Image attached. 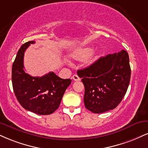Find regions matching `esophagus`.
<instances>
[{"label":"esophagus","instance_id":"esophagus-1","mask_svg":"<svg viewBox=\"0 0 148 148\" xmlns=\"http://www.w3.org/2000/svg\"><path fill=\"white\" fill-rule=\"evenodd\" d=\"M72 79L74 80V81H80V78H79V76H78V75H76V74H74V75H73L72 76Z\"/></svg>","mask_w":148,"mask_h":148}]
</instances>
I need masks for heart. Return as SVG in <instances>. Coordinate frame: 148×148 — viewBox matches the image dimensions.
Instances as JSON below:
<instances>
[{"mask_svg":"<svg viewBox=\"0 0 148 148\" xmlns=\"http://www.w3.org/2000/svg\"><path fill=\"white\" fill-rule=\"evenodd\" d=\"M93 52V49L92 47H83L76 49L72 53L71 56L75 60H83L92 54ZM92 60L89 61V63H91Z\"/></svg>","mask_w":148,"mask_h":148,"instance_id":"1","label":"heart"}]
</instances>
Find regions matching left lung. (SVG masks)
Segmentation results:
<instances>
[{
  "label": "left lung",
  "instance_id": "left-lung-1",
  "mask_svg": "<svg viewBox=\"0 0 148 148\" xmlns=\"http://www.w3.org/2000/svg\"><path fill=\"white\" fill-rule=\"evenodd\" d=\"M85 86L84 104L92 112L114 109L130 84L131 69L125 50L101 57L91 65L77 71Z\"/></svg>",
  "mask_w": 148,
  "mask_h": 148
}]
</instances>
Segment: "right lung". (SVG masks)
I'll use <instances>...</instances> for the list:
<instances>
[{
    "label": "right lung",
    "mask_w": 148,
    "mask_h": 148,
    "mask_svg": "<svg viewBox=\"0 0 148 148\" xmlns=\"http://www.w3.org/2000/svg\"><path fill=\"white\" fill-rule=\"evenodd\" d=\"M34 41L27 42L18 51L12 65V81L18 101L23 108L39 115H48L58 109L71 79H63L51 72L34 77L24 70L23 58L26 49Z\"/></svg>",
    "instance_id": "obj_1"
}]
</instances>
